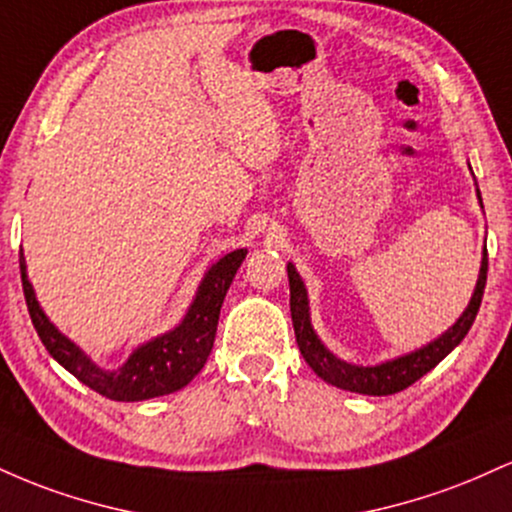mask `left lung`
Returning <instances> with one entry per match:
<instances>
[{"instance_id":"1","label":"left lung","mask_w":512,"mask_h":512,"mask_svg":"<svg viewBox=\"0 0 512 512\" xmlns=\"http://www.w3.org/2000/svg\"><path fill=\"white\" fill-rule=\"evenodd\" d=\"M472 170V168H469ZM477 197L481 202V192L477 190ZM286 272H289V286H291V320H293V332H296L298 349L305 358L310 368L320 375L325 383L334 387H342V390L358 392V395H373V397H385L395 395V392L407 390L409 385H414L416 380L424 378L431 368H436L445 356L455 349L457 344L467 337L469 327H472L474 317L479 313L481 298H484V286H486V272H489V257H481V269L477 286H474L472 301H469L467 310L460 315V320L450 327L448 332L440 334L438 339H433L431 344L421 346V349L411 351V354L397 356L392 361L378 363V366H354V363H346L342 358H337L320 342L313 325H310V308H308V291L301 274L296 272V267L289 262L286 264Z\"/></svg>"}]
</instances>
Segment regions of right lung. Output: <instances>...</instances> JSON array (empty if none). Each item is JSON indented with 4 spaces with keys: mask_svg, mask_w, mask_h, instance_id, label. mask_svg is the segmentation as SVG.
I'll return each instance as SVG.
<instances>
[{
    "mask_svg": "<svg viewBox=\"0 0 512 512\" xmlns=\"http://www.w3.org/2000/svg\"><path fill=\"white\" fill-rule=\"evenodd\" d=\"M245 255L248 250H233L216 264H211L180 325L137 346L120 368L96 366L72 339L64 337L52 325L35 298L31 281H28L23 252L19 255V264L28 313H31L35 332L45 349L50 351V356L98 395L115 399V402H142V399L182 390L204 368L211 346H214L223 298H226L228 286H231Z\"/></svg>",
    "mask_w": 512,
    "mask_h": 512,
    "instance_id": "right-lung-1",
    "label": "right lung"
}]
</instances>
